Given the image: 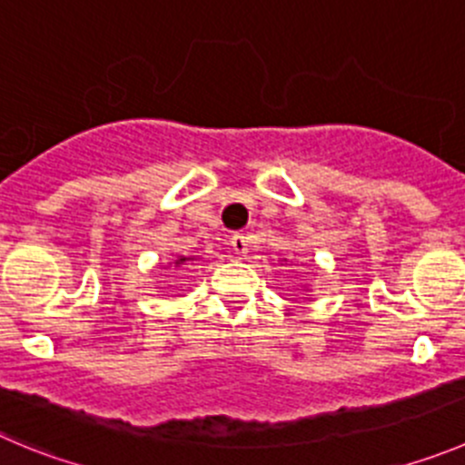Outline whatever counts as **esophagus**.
I'll return each instance as SVG.
<instances>
[{"label": "esophagus", "mask_w": 465, "mask_h": 465, "mask_svg": "<svg viewBox=\"0 0 465 465\" xmlns=\"http://www.w3.org/2000/svg\"><path fill=\"white\" fill-rule=\"evenodd\" d=\"M232 250L236 254H247V250H250V241H247L245 233H233V236H232Z\"/></svg>", "instance_id": "obj_1"}]
</instances>
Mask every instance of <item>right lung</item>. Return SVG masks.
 I'll use <instances>...</instances> for the list:
<instances>
[{"mask_svg": "<svg viewBox=\"0 0 465 465\" xmlns=\"http://www.w3.org/2000/svg\"><path fill=\"white\" fill-rule=\"evenodd\" d=\"M190 257H179L176 262H173V266H183V263H188Z\"/></svg>", "mask_w": 465, "mask_h": 465, "instance_id": "add662e5", "label": "right lung"}]
</instances>
